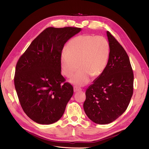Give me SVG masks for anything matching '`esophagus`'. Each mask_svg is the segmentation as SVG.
<instances>
[{"mask_svg": "<svg viewBox=\"0 0 149 149\" xmlns=\"http://www.w3.org/2000/svg\"><path fill=\"white\" fill-rule=\"evenodd\" d=\"M73 89H74V93H76V92H78V91H82V88H81L80 87H78V86H74L73 87Z\"/></svg>", "mask_w": 149, "mask_h": 149, "instance_id": "34e87169", "label": "esophagus"}]
</instances>
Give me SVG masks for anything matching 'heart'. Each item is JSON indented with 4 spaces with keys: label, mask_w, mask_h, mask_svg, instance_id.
Segmentation results:
<instances>
[{
    "label": "heart",
    "mask_w": 149,
    "mask_h": 149,
    "mask_svg": "<svg viewBox=\"0 0 149 149\" xmlns=\"http://www.w3.org/2000/svg\"><path fill=\"white\" fill-rule=\"evenodd\" d=\"M110 55V45L102 36L82 35L76 36L67 43L65 52L60 58L62 73L72 77V83L77 86L86 85L93 77H99L107 66Z\"/></svg>",
    "instance_id": "heart-1"
}]
</instances>
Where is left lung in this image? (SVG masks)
Returning <instances> with one entry per match:
<instances>
[{
	"label": "left lung",
	"instance_id": "1",
	"mask_svg": "<svg viewBox=\"0 0 149 149\" xmlns=\"http://www.w3.org/2000/svg\"><path fill=\"white\" fill-rule=\"evenodd\" d=\"M110 55L107 66L86 91L84 109L98 124L115 120L127 110L133 94L134 74L129 56L122 46L107 31Z\"/></svg>",
	"mask_w": 149,
	"mask_h": 149
}]
</instances>
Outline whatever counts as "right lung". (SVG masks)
<instances>
[{
	"label": "right lung",
	"mask_w": 149,
	"mask_h": 149,
	"mask_svg": "<svg viewBox=\"0 0 149 149\" xmlns=\"http://www.w3.org/2000/svg\"><path fill=\"white\" fill-rule=\"evenodd\" d=\"M81 28L48 27L35 39L16 64L14 85L27 116L49 125L63 115L73 88L61 74L60 58L66 42Z\"/></svg>",
	"instance_id": "add662e5"
}]
</instances>
